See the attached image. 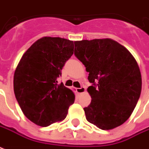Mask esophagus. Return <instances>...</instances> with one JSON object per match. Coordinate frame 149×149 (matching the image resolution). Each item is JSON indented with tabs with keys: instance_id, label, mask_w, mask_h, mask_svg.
<instances>
[{
	"instance_id": "esophagus-1",
	"label": "esophagus",
	"mask_w": 149,
	"mask_h": 149,
	"mask_svg": "<svg viewBox=\"0 0 149 149\" xmlns=\"http://www.w3.org/2000/svg\"><path fill=\"white\" fill-rule=\"evenodd\" d=\"M85 90H86V88L84 87H81L79 88H77V91L78 94H82V93L84 92Z\"/></svg>"
}]
</instances>
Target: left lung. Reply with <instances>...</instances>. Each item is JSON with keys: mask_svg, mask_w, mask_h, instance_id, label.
<instances>
[{"mask_svg": "<svg viewBox=\"0 0 149 149\" xmlns=\"http://www.w3.org/2000/svg\"><path fill=\"white\" fill-rule=\"evenodd\" d=\"M74 54L89 72L91 102L84 109L86 119L102 130L126 122L141 91L138 65L126 47L111 39L75 41Z\"/></svg>", "mask_w": 149, "mask_h": 149, "instance_id": "8db88e82", "label": "left lung"}]
</instances>
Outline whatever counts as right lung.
<instances>
[{
	"instance_id": "obj_1",
	"label": "right lung",
	"mask_w": 149,
	"mask_h": 149,
	"mask_svg": "<svg viewBox=\"0 0 149 149\" xmlns=\"http://www.w3.org/2000/svg\"><path fill=\"white\" fill-rule=\"evenodd\" d=\"M73 41L43 37L22 57L14 74V92L22 111L30 121L47 127L66 117L74 103L72 91L57 78L73 54Z\"/></svg>"
}]
</instances>
